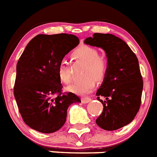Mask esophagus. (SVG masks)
I'll return each mask as SVG.
<instances>
[{
    "mask_svg": "<svg viewBox=\"0 0 157 157\" xmlns=\"http://www.w3.org/2000/svg\"><path fill=\"white\" fill-rule=\"evenodd\" d=\"M82 103H83V104H86V103H88L91 101V98H89V97H82Z\"/></svg>",
    "mask_w": 157,
    "mask_h": 157,
    "instance_id": "1",
    "label": "esophagus"
}]
</instances>
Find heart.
<instances>
[{
  "mask_svg": "<svg viewBox=\"0 0 157 157\" xmlns=\"http://www.w3.org/2000/svg\"><path fill=\"white\" fill-rule=\"evenodd\" d=\"M98 50L88 45H82L74 51V57L86 64L82 79L75 81L68 87V91L77 95L91 93L96 86V79L101 81L107 74L108 64L105 59L99 57ZM57 75L61 81L66 84L72 81V74L66 60H61L57 66Z\"/></svg>",
  "mask_w": 157,
  "mask_h": 157,
  "instance_id": "obj_1",
  "label": "heart"
}]
</instances>
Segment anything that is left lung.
<instances>
[{"label":"left lung","mask_w":157,"mask_h":157,"mask_svg":"<svg viewBox=\"0 0 157 157\" xmlns=\"http://www.w3.org/2000/svg\"><path fill=\"white\" fill-rule=\"evenodd\" d=\"M84 43L103 48L108 58L107 74L96 92L104 106L96 124L105 130L121 128L133 121L141 105L144 82L137 57L125 41L111 34L95 33Z\"/></svg>","instance_id":"1"}]
</instances>
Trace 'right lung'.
<instances>
[{
    "label": "right lung",
    "mask_w": 157,
    "mask_h": 157,
    "mask_svg": "<svg viewBox=\"0 0 157 157\" xmlns=\"http://www.w3.org/2000/svg\"><path fill=\"white\" fill-rule=\"evenodd\" d=\"M79 44L74 35H38L17 63L13 94L23 121L31 129L50 134L62 127L67 109L81 102L72 92H62L57 75L59 62Z\"/></svg>",
    "instance_id": "right-lung-1"
}]
</instances>
